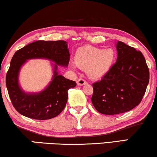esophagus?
<instances>
[{
  "label": "esophagus",
  "instance_id": "34e87169",
  "mask_svg": "<svg viewBox=\"0 0 157 157\" xmlns=\"http://www.w3.org/2000/svg\"><path fill=\"white\" fill-rule=\"evenodd\" d=\"M77 83H78V85L82 86V85H86V84H87V82L82 78H79L78 79V81H77Z\"/></svg>",
  "mask_w": 157,
  "mask_h": 157
}]
</instances>
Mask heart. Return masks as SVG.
I'll list each match as a JSON object with an SVG mask.
<instances>
[{"label":"heart","instance_id":"1","mask_svg":"<svg viewBox=\"0 0 157 157\" xmlns=\"http://www.w3.org/2000/svg\"><path fill=\"white\" fill-rule=\"evenodd\" d=\"M115 57L116 52L112 48L102 50L93 46H83L77 50L75 62L78 67L87 70L90 78L98 79L109 71Z\"/></svg>","mask_w":157,"mask_h":157}]
</instances>
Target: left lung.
I'll return each mask as SVG.
<instances>
[{
	"label": "left lung",
	"mask_w": 157,
	"mask_h": 157,
	"mask_svg": "<svg viewBox=\"0 0 157 157\" xmlns=\"http://www.w3.org/2000/svg\"><path fill=\"white\" fill-rule=\"evenodd\" d=\"M116 48V63L100 81L92 85V105L100 113L108 115L124 113L137 106L149 81V68L142 52L121 41Z\"/></svg>",
	"instance_id": "obj_1"
}]
</instances>
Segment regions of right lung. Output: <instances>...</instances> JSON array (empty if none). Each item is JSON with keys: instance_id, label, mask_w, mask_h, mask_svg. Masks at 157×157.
<instances>
[{"instance_id": "obj_1", "label": "right lung", "mask_w": 157, "mask_h": 157, "mask_svg": "<svg viewBox=\"0 0 157 157\" xmlns=\"http://www.w3.org/2000/svg\"><path fill=\"white\" fill-rule=\"evenodd\" d=\"M67 43L64 40H38L28 44L15 52L6 75V87L15 109L22 115L34 120H45L59 114L65 108L68 98V90L77 85L58 74V66L67 67L70 61ZM46 59L53 61L52 80L43 90L26 93L19 84L21 66L28 59Z\"/></svg>"}]
</instances>
